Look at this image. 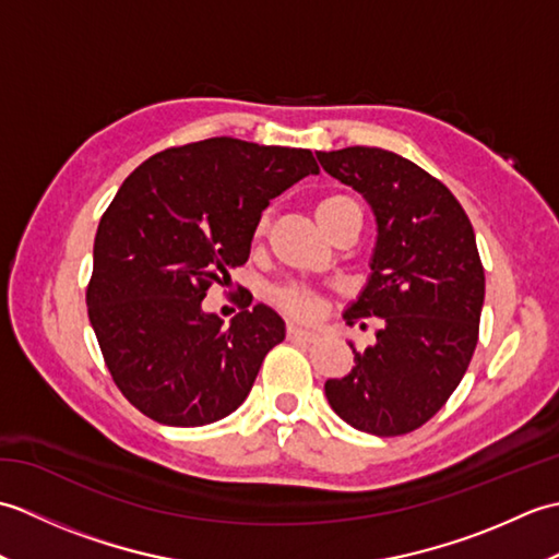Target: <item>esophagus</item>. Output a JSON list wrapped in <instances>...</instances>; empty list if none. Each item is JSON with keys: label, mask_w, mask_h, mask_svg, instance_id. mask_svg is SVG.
<instances>
[{"label": "esophagus", "mask_w": 559, "mask_h": 559, "mask_svg": "<svg viewBox=\"0 0 559 559\" xmlns=\"http://www.w3.org/2000/svg\"><path fill=\"white\" fill-rule=\"evenodd\" d=\"M286 338L288 341H293V343H314V334H312V331H305V329H300V326H288L286 329Z\"/></svg>", "instance_id": "esophagus-1"}]
</instances>
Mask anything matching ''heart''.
<instances>
[{
    "mask_svg": "<svg viewBox=\"0 0 559 559\" xmlns=\"http://www.w3.org/2000/svg\"><path fill=\"white\" fill-rule=\"evenodd\" d=\"M314 216L319 225H322V230L326 233L334 228L338 221L348 216H358L362 221V206L358 204V199H353L348 194H329L317 201ZM266 225L269 216L261 213L252 228V240H261V237H264ZM273 305H276L286 317L298 319V322H312V319H317L319 312H322L324 298L314 288L300 286V283H288V286L273 290Z\"/></svg>",
    "mask_w": 559,
    "mask_h": 559,
    "instance_id": "b5f03b06",
    "label": "heart"
}]
</instances>
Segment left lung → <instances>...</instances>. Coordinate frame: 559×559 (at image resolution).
<instances>
[{
  "instance_id": "8db88e82",
  "label": "left lung",
  "mask_w": 559,
  "mask_h": 559,
  "mask_svg": "<svg viewBox=\"0 0 559 559\" xmlns=\"http://www.w3.org/2000/svg\"><path fill=\"white\" fill-rule=\"evenodd\" d=\"M322 168L370 201L377 216L372 276L348 324L379 317L377 343L355 350L348 377L324 384L355 430L396 437L437 415L478 346L485 271L456 197L420 165L384 148L319 151Z\"/></svg>"
}]
</instances>
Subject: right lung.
<instances>
[{"label":"right lung","mask_w":559,"mask_h":559,"mask_svg":"<svg viewBox=\"0 0 559 559\" xmlns=\"http://www.w3.org/2000/svg\"><path fill=\"white\" fill-rule=\"evenodd\" d=\"M317 173L307 148L213 136L156 153L122 182L98 225L86 305L112 382L151 420L209 425L247 399L286 338L281 317L249 298L223 326L201 300L247 264L269 201Z\"/></svg>","instance_id":"1"}]
</instances>
